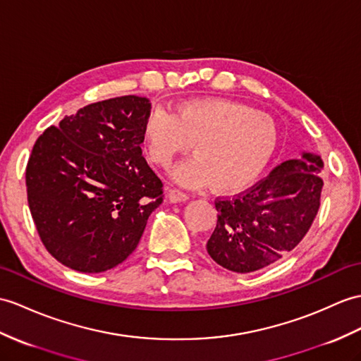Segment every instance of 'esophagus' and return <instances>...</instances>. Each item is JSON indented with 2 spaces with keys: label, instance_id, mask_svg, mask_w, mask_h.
I'll list each match as a JSON object with an SVG mask.
<instances>
[{
  "label": "esophagus",
  "instance_id": "1",
  "mask_svg": "<svg viewBox=\"0 0 361 361\" xmlns=\"http://www.w3.org/2000/svg\"><path fill=\"white\" fill-rule=\"evenodd\" d=\"M167 198H169L172 203H183V201L189 200V195L178 189H169V192H167Z\"/></svg>",
  "mask_w": 361,
  "mask_h": 361
}]
</instances>
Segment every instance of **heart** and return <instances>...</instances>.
I'll return each instance as SVG.
<instances>
[{
	"label": "heart",
	"instance_id": "1",
	"mask_svg": "<svg viewBox=\"0 0 361 361\" xmlns=\"http://www.w3.org/2000/svg\"><path fill=\"white\" fill-rule=\"evenodd\" d=\"M276 140L272 118L223 97L186 99L172 114L154 109L142 126L150 161L169 167L194 142L197 155L175 167L173 180L190 188L214 183L223 194H237L262 177Z\"/></svg>",
	"mask_w": 361,
	"mask_h": 361
}]
</instances>
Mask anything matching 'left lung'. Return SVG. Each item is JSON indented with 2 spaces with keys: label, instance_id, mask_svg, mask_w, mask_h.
Here are the masks:
<instances>
[{
  "label": "left lung",
  "instance_id": "obj_1",
  "mask_svg": "<svg viewBox=\"0 0 361 361\" xmlns=\"http://www.w3.org/2000/svg\"><path fill=\"white\" fill-rule=\"evenodd\" d=\"M323 160L301 152L235 198L216 200L206 249L215 263L247 274L275 263L303 240L320 207Z\"/></svg>",
  "mask_w": 361,
  "mask_h": 361
}]
</instances>
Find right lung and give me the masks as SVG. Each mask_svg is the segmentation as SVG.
Segmentation results:
<instances>
[{
    "instance_id": "add662e5",
    "label": "right lung",
    "mask_w": 361,
    "mask_h": 361,
    "mask_svg": "<svg viewBox=\"0 0 361 361\" xmlns=\"http://www.w3.org/2000/svg\"><path fill=\"white\" fill-rule=\"evenodd\" d=\"M150 106L137 95L89 104L46 129L32 149V219L50 255L73 271L123 263L163 203V183L140 147Z\"/></svg>"
}]
</instances>
